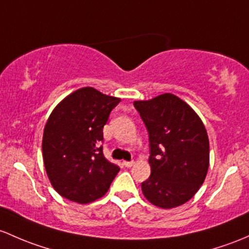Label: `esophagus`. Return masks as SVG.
I'll return each instance as SVG.
<instances>
[{"mask_svg": "<svg viewBox=\"0 0 249 249\" xmlns=\"http://www.w3.org/2000/svg\"><path fill=\"white\" fill-rule=\"evenodd\" d=\"M123 164H124L125 167H127V168H129V167H132L133 164H135V162H133V161H123Z\"/></svg>", "mask_w": 249, "mask_h": 249, "instance_id": "34e87169", "label": "esophagus"}]
</instances>
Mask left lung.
Segmentation results:
<instances>
[{"mask_svg":"<svg viewBox=\"0 0 249 249\" xmlns=\"http://www.w3.org/2000/svg\"><path fill=\"white\" fill-rule=\"evenodd\" d=\"M150 141L151 174L142 192L153 205L173 209L198 192L210 163L203 122L187 103L171 93L133 101Z\"/></svg>","mask_w":249,"mask_h":249,"instance_id":"left-lung-1","label":"left lung"}]
</instances>
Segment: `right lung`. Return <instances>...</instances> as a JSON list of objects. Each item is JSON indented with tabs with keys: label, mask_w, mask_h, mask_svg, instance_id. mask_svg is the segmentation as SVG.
I'll list each match as a JSON object with an SVG mask.
<instances>
[{
	"label": "right lung",
	"mask_w": 249,
	"mask_h": 249,
	"mask_svg": "<svg viewBox=\"0 0 249 249\" xmlns=\"http://www.w3.org/2000/svg\"><path fill=\"white\" fill-rule=\"evenodd\" d=\"M119 103L120 98L83 87L51 112L41 149L50 182L62 197L88 204L108 191L119 167L105 159L100 142L109 112Z\"/></svg>",
	"instance_id": "add662e5"
}]
</instances>
